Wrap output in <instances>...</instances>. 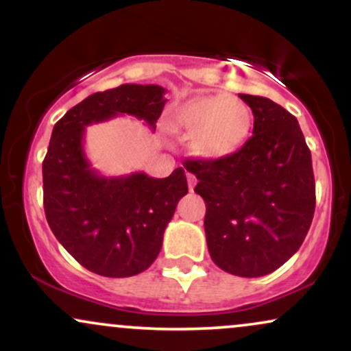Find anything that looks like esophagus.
<instances>
[{
  "mask_svg": "<svg viewBox=\"0 0 351 351\" xmlns=\"http://www.w3.org/2000/svg\"><path fill=\"white\" fill-rule=\"evenodd\" d=\"M186 180H188L189 191H193V189H195V184H196V176L191 175V173H186Z\"/></svg>",
  "mask_w": 351,
  "mask_h": 351,
  "instance_id": "obj_1",
  "label": "esophagus"
}]
</instances>
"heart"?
<instances>
[{
	"label": "heart",
	"instance_id": "1",
	"mask_svg": "<svg viewBox=\"0 0 351 351\" xmlns=\"http://www.w3.org/2000/svg\"><path fill=\"white\" fill-rule=\"evenodd\" d=\"M171 130L191 136V150L204 160H221L241 148L251 130L252 114L241 99L226 94L189 100L170 117Z\"/></svg>",
	"mask_w": 351,
	"mask_h": 351
}]
</instances>
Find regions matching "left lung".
I'll use <instances>...</instances> for the list:
<instances>
[{"mask_svg":"<svg viewBox=\"0 0 351 351\" xmlns=\"http://www.w3.org/2000/svg\"><path fill=\"white\" fill-rule=\"evenodd\" d=\"M254 114L252 136L221 160H188L206 203L213 263L239 277L267 276L299 251L315 211L312 155L299 122L279 104L239 94Z\"/></svg>","mask_w":351,"mask_h":351,"instance_id":"1","label":"left lung"}]
</instances>
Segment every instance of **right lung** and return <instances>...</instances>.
<instances>
[{
	"label": "right lung",
	"instance_id": "right-lung-1",
	"mask_svg": "<svg viewBox=\"0 0 351 351\" xmlns=\"http://www.w3.org/2000/svg\"><path fill=\"white\" fill-rule=\"evenodd\" d=\"M160 86L123 84L95 92L72 107L52 130L43 162L44 213L51 231L80 265L104 277H130L153 264L178 201L188 193L186 175L145 173L106 178L84 153L90 123L134 115L155 128L167 104Z\"/></svg>",
	"mask_w": 351,
	"mask_h": 351
}]
</instances>
